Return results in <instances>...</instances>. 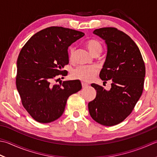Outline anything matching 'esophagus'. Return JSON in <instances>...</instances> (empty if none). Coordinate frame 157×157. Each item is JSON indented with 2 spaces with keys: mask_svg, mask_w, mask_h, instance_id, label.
Returning a JSON list of instances; mask_svg holds the SVG:
<instances>
[{
  "mask_svg": "<svg viewBox=\"0 0 157 157\" xmlns=\"http://www.w3.org/2000/svg\"><path fill=\"white\" fill-rule=\"evenodd\" d=\"M81 84H82V88H85L88 85L87 83H85V82H82Z\"/></svg>",
  "mask_w": 157,
  "mask_h": 157,
  "instance_id": "obj_1",
  "label": "esophagus"
}]
</instances>
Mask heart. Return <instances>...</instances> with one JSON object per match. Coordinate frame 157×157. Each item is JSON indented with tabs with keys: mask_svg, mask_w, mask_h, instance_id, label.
I'll return each mask as SVG.
<instances>
[{
	"mask_svg": "<svg viewBox=\"0 0 157 157\" xmlns=\"http://www.w3.org/2000/svg\"><path fill=\"white\" fill-rule=\"evenodd\" d=\"M87 47L90 52L93 55L96 54H100L102 51V44L98 40H91L87 43ZM75 48L73 46H70L69 48V58L72 60L75 57ZM98 67L96 66H81L73 71V77L81 80L82 81L89 82L92 79L96 73L98 72Z\"/></svg>",
	"mask_w": 157,
	"mask_h": 157,
	"instance_id": "obj_1",
	"label": "heart"
}]
</instances>
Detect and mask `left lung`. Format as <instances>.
Returning a JSON list of instances; mask_svg holds the SVG:
<instances>
[{"label":"left lung","mask_w":157,"mask_h":157,"mask_svg":"<svg viewBox=\"0 0 157 157\" xmlns=\"http://www.w3.org/2000/svg\"><path fill=\"white\" fill-rule=\"evenodd\" d=\"M94 33L105 40L107 55L100 77L111 80V90L91 84L96 90V98L89 102L90 114L96 122L114 126L131 113L144 90L146 67L135 42L122 31L114 27L96 29Z\"/></svg>","instance_id":"8db88e82"}]
</instances>
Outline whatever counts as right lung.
I'll return each mask as SVG.
<instances>
[{
	"label": "right lung",
	"instance_id": "1",
	"mask_svg": "<svg viewBox=\"0 0 157 157\" xmlns=\"http://www.w3.org/2000/svg\"><path fill=\"white\" fill-rule=\"evenodd\" d=\"M82 32L62 26H51L37 32L20 52L16 83L22 104L33 119L50 123L63 114L67 98L81 90L78 80L52 83L69 63L67 48L84 36ZM63 78V77H62Z\"/></svg>",
	"mask_w": 157,
	"mask_h": 157
}]
</instances>
